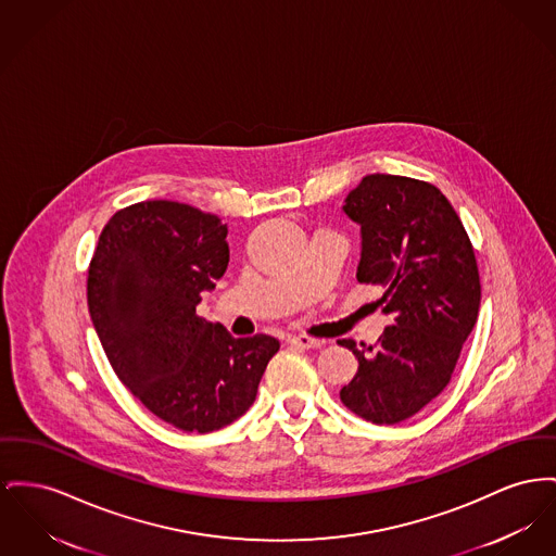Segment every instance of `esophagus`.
I'll return each mask as SVG.
<instances>
[{
    "label": "esophagus",
    "instance_id": "1",
    "mask_svg": "<svg viewBox=\"0 0 556 556\" xmlns=\"http://www.w3.org/2000/svg\"><path fill=\"white\" fill-rule=\"evenodd\" d=\"M288 342L295 349H306V351L324 346V340H317V338H311V336H292Z\"/></svg>",
    "mask_w": 556,
    "mask_h": 556
}]
</instances>
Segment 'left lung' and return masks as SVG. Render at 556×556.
I'll return each mask as SVG.
<instances>
[{
    "instance_id": "8db88e82",
    "label": "left lung",
    "mask_w": 556,
    "mask_h": 556,
    "mask_svg": "<svg viewBox=\"0 0 556 556\" xmlns=\"http://www.w3.org/2000/svg\"><path fill=\"white\" fill-rule=\"evenodd\" d=\"M342 210L361 227L357 281L382 286L376 304L394 326L374 346L340 340L359 361L340 401L367 422L399 425L450 384L477 324L475 250L447 197L425 180L369 174Z\"/></svg>"
}]
</instances>
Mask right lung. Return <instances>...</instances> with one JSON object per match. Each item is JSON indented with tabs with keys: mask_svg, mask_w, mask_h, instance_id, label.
<instances>
[{
	"mask_svg": "<svg viewBox=\"0 0 556 556\" xmlns=\"http://www.w3.org/2000/svg\"><path fill=\"white\" fill-rule=\"evenodd\" d=\"M227 225L178 201H140L106 223L88 308L117 378L157 418L212 432L243 416L279 340L232 338L197 315L229 266Z\"/></svg>",
	"mask_w": 556,
	"mask_h": 556,
	"instance_id": "right-lung-1",
	"label": "right lung"
}]
</instances>
